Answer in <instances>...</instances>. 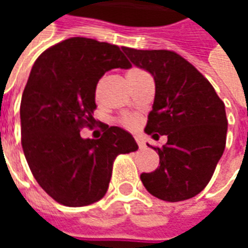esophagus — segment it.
<instances>
[{
  "instance_id": "1",
  "label": "esophagus",
  "mask_w": 248,
  "mask_h": 248,
  "mask_svg": "<svg viewBox=\"0 0 248 248\" xmlns=\"http://www.w3.org/2000/svg\"><path fill=\"white\" fill-rule=\"evenodd\" d=\"M135 140H137V143H138V146H140V147H143L145 142H143V140H142L140 137H135Z\"/></svg>"
}]
</instances>
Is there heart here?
<instances>
[{
    "label": "heart",
    "mask_w": 248,
    "mask_h": 248,
    "mask_svg": "<svg viewBox=\"0 0 248 248\" xmlns=\"http://www.w3.org/2000/svg\"><path fill=\"white\" fill-rule=\"evenodd\" d=\"M138 71H140V70L133 69V70L129 71V74H127V76H130V74H134V73H138ZM121 121H122V124H124V126H130V127L137 124V119H135L134 117H124V118L121 119Z\"/></svg>",
    "instance_id": "b5f03b06"
}]
</instances>
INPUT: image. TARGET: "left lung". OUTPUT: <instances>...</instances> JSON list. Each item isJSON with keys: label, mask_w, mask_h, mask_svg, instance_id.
Wrapping results in <instances>:
<instances>
[{"label": "left lung", "mask_w": 248, "mask_h": 248, "mask_svg": "<svg viewBox=\"0 0 248 248\" xmlns=\"http://www.w3.org/2000/svg\"><path fill=\"white\" fill-rule=\"evenodd\" d=\"M137 67L155 82V98L146 134L166 135L156 147L159 166L142 172L146 190L158 199L179 202L207 186L223 154L227 134L224 103L211 83L185 58L170 50L122 47Z\"/></svg>", "instance_id": "obj_1"}]
</instances>
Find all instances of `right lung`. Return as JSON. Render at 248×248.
I'll use <instances>...</instances> for the list:
<instances>
[{
    "mask_svg": "<svg viewBox=\"0 0 248 248\" xmlns=\"http://www.w3.org/2000/svg\"><path fill=\"white\" fill-rule=\"evenodd\" d=\"M130 69L117 45L73 37L41 54L21 99V143L30 170L54 201L82 207L105 197L113 162L138 150L129 131L102 124L99 140L79 131L95 119V87L106 71Z\"/></svg>",
    "mask_w": 248,
    "mask_h": 248,
    "instance_id": "1",
    "label": "right lung"
}]
</instances>
